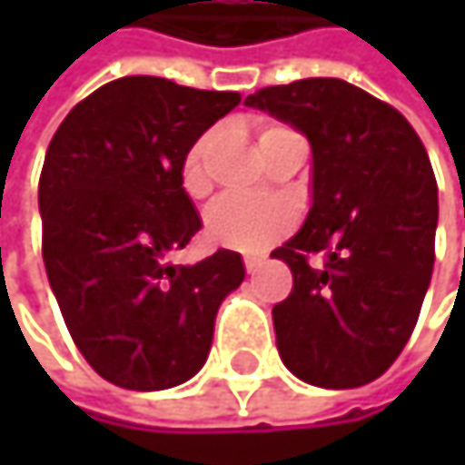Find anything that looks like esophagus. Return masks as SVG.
<instances>
[{"mask_svg":"<svg viewBox=\"0 0 465 465\" xmlns=\"http://www.w3.org/2000/svg\"><path fill=\"white\" fill-rule=\"evenodd\" d=\"M261 263H263V258H261V255H244V269H247V272H255Z\"/></svg>","mask_w":465,"mask_h":465,"instance_id":"1","label":"esophagus"}]
</instances>
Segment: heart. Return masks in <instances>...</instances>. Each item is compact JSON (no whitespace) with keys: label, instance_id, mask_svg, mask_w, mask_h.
<instances>
[{"label":"heart","instance_id":"obj_1","mask_svg":"<svg viewBox=\"0 0 465 465\" xmlns=\"http://www.w3.org/2000/svg\"><path fill=\"white\" fill-rule=\"evenodd\" d=\"M277 132H282V126H266L261 132V142L274 137ZM215 140H218V129H210L207 134H202L191 144V150L183 158V172H180L183 188L193 199L204 196L210 188L207 158H210V150H213ZM293 223H296V213L288 202H277V199L274 202H258V199L229 196V199H221L207 213L204 232L210 236V242H215L221 247L255 252V250L269 247Z\"/></svg>","mask_w":465,"mask_h":465}]
</instances>
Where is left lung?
<instances>
[{"instance_id": "left-lung-1", "label": "left lung", "mask_w": 465, "mask_h": 465, "mask_svg": "<svg viewBox=\"0 0 465 465\" xmlns=\"http://www.w3.org/2000/svg\"><path fill=\"white\" fill-rule=\"evenodd\" d=\"M312 147V207L272 252L293 272L274 304L277 350L299 380L344 391L382 377L410 341L433 272L439 191L410 121L336 77L244 99ZM325 252L321 267L309 263Z\"/></svg>"}]
</instances>
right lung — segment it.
Returning <instances> with one entry per match:
<instances>
[{
	"label": "right lung",
	"mask_w": 465,
	"mask_h": 465,
	"mask_svg": "<svg viewBox=\"0 0 465 465\" xmlns=\"http://www.w3.org/2000/svg\"><path fill=\"white\" fill-rule=\"evenodd\" d=\"M239 102L236 91L121 77L85 96L47 144V280L77 350L118 388L166 391L191 380L210 355L223 299L244 280L233 250L193 266L166 261L202 229L183 158Z\"/></svg>",
	"instance_id": "obj_1"
}]
</instances>
